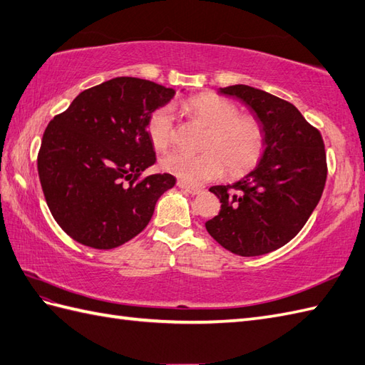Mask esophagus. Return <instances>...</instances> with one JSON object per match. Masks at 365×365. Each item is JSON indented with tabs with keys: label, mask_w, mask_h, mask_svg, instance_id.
I'll return each mask as SVG.
<instances>
[{
	"label": "esophagus",
	"mask_w": 365,
	"mask_h": 365,
	"mask_svg": "<svg viewBox=\"0 0 365 365\" xmlns=\"http://www.w3.org/2000/svg\"><path fill=\"white\" fill-rule=\"evenodd\" d=\"M178 187L182 189L184 192L190 193V195H198V193L201 192V189H198V187H193V185H189L187 182H184V181H178Z\"/></svg>",
	"instance_id": "1"
}]
</instances>
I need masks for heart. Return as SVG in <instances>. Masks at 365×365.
Wrapping results in <instances>:
<instances>
[{
	"label": "heart",
	"instance_id": "1",
	"mask_svg": "<svg viewBox=\"0 0 365 365\" xmlns=\"http://www.w3.org/2000/svg\"><path fill=\"white\" fill-rule=\"evenodd\" d=\"M184 110L207 127L204 152L187 155L172 152L161 159L167 173L189 184L218 178L225 167L229 175H240L259 163L264 150V130L254 115L240 114L238 106L225 97L202 93L182 103ZM175 114L170 106L158 108L148 120V136L156 150H165L175 139Z\"/></svg>",
	"mask_w": 365,
	"mask_h": 365
}]
</instances>
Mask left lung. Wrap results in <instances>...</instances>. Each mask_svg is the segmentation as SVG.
<instances>
[{
    "label": "left lung",
    "instance_id": "obj_1",
    "mask_svg": "<svg viewBox=\"0 0 365 365\" xmlns=\"http://www.w3.org/2000/svg\"><path fill=\"white\" fill-rule=\"evenodd\" d=\"M254 113L264 130V150L252 172L209 190L220 198L206 229L225 250L242 257L263 255L294 238L316 209L327 181L321 131L294 105L247 85L220 88Z\"/></svg>",
    "mask_w": 365,
    "mask_h": 365
}]
</instances>
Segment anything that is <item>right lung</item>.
Listing matches in <instances>:
<instances>
[{
  "label": "right lung",
  "instance_id": "1",
  "mask_svg": "<svg viewBox=\"0 0 365 365\" xmlns=\"http://www.w3.org/2000/svg\"><path fill=\"white\" fill-rule=\"evenodd\" d=\"M175 90L136 77H115L80 93L43 133L40 184L65 232L94 250L130 242L172 189L170 173L140 178L156 163L148 136L152 113Z\"/></svg>",
  "mask_w": 365,
  "mask_h": 365
}]
</instances>
